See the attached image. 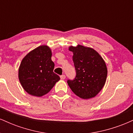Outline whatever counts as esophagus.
Wrapping results in <instances>:
<instances>
[{
    "instance_id": "obj_1",
    "label": "esophagus",
    "mask_w": 133,
    "mask_h": 133,
    "mask_svg": "<svg viewBox=\"0 0 133 133\" xmlns=\"http://www.w3.org/2000/svg\"><path fill=\"white\" fill-rule=\"evenodd\" d=\"M60 77H61V79H64L65 78V75H62V76H60Z\"/></svg>"
}]
</instances>
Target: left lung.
Segmentation results:
<instances>
[{"instance_id": "left-lung-1", "label": "left lung", "mask_w": 133, "mask_h": 133, "mask_svg": "<svg viewBox=\"0 0 133 133\" xmlns=\"http://www.w3.org/2000/svg\"><path fill=\"white\" fill-rule=\"evenodd\" d=\"M73 52L76 71L74 80L68 81L73 92L84 99L92 98L101 91L106 83L108 69L103 57L91 47L77 44L69 47Z\"/></svg>"}]
</instances>
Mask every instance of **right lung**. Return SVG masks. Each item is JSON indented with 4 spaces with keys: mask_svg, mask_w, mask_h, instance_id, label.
Wrapping results in <instances>:
<instances>
[{
    "mask_svg": "<svg viewBox=\"0 0 133 133\" xmlns=\"http://www.w3.org/2000/svg\"><path fill=\"white\" fill-rule=\"evenodd\" d=\"M52 51L46 45L36 47L22 59L19 68V79L28 94L41 97L49 92L60 80L53 72Z\"/></svg>",
    "mask_w": 133,
    "mask_h": 133,
    "instance_id": "right-lung-1",
    "label": "right lung"
}]
</instances>
